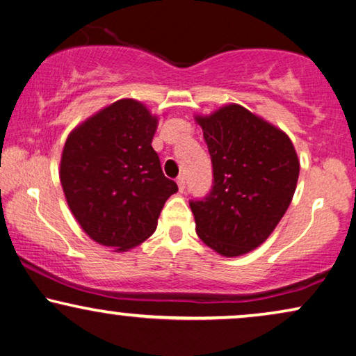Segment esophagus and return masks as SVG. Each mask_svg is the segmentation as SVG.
<instances>
[{
  "label": "esophagus",
  "mask_w": 356,
  "mask_h": 356,
  "mask_svg": "<svg viewBox=\"0 0 356 356\" xmlns=\"http://www.w3.org/2000/svg\"><path fill=\"white\" fill-rule=\"evenodd\" d=\"M176 182H177V185H179L180 192H184V188H185V177H184V176H179V177L176 179Z\"/></svg>",
  "instance_id": "obj_1"
}]
</instances>
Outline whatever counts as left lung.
<instances>
[{"mask_svg":"<svg viewBox=\"0 0 356 356\" xmlns=\"http://www.w3.org/2000/svg\"><path fill=\"white\" fill-rule=\"evenodd\" d=\"M211 154L213 187L192 200L198 237L222 257L259 247L287 211L300 161L287 134L240 104L195 116Z\"/></svg>","mask_w":356,"mask_h":356,"instance_id":"8db88e82","label":"left lung"}]
</instances>
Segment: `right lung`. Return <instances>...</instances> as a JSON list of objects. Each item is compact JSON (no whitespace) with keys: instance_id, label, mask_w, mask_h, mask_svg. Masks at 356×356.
I'll return each mask as SVG.
<instances>
[{"instance_id":"add662e5","label":"right lung","mask_w":356,"mask_h":356,"mask_svg":"<svg viewBox=\"0 0 356 356\" xmlns=\"http://www.w3.org/2000/svg\"><path fill=\"white\" fill-rule=\"evenodd\" d=\"M158 118L132 98L118 99L69 134L59 179L69 209L90 238L114 252L145 242L177 184L152 147Z\"/></svg>"}]
</instances>
